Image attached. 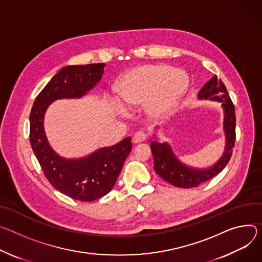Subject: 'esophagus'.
<instances>
[{
	"instance_id": "obj_1",
	"label": "esophagus",
	"mask_w": 262,
	"mask_h": 262,
	"mask_svg": "<svg viewBox=\"0 0 262 262\" xmlns=\"http://www.w3.org/2000/svg\"><path fill=\"white\" fill-rule=\"evenodd\" d=\"M146 138H147L146 134H144L142 131H138L134 134V136L132 138V141H133V143H139V142H142V141L146 140Z\"/></svg>"
}]
</instances>
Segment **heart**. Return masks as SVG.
<instances>
[{"label":"heart","instance_id":"1","mask_svg":"<svg viewBox=\"0 0 262 262\" xmlns=\"http://www.w3.org/2000/svg\"><path fill=\"white\" fill-rule=\"evenodd\" d=\"M188 76L180 69L147 64L125 74L118 84V96L128 108L144 103V111L154 120L166 116L177 106L188 87Z\"/></svg>","mask_w":262,"mask_h":262}]
</instances>
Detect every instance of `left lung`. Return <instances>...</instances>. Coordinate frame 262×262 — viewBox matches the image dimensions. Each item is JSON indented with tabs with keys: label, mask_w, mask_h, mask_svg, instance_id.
Returning a JSON list of instances; mask_svg holds the SVG:
<instances>
[{
	"label": "left lung",
	"mask_w": 262,
	"mask_h": 262,
	"mask_svg": "<svg viewBox=\"0 0 262 262\" xmlns=\"http://www.w3.org/2000/svg\"><path fill=\"white\" fill-rule=\"evenodd\" d=\"M199 100H210L220 102L222 105L224 120L223 130L225 135V149L221 158L208 167H193L183 163L173 152L167 141H160L157 135L160 127L154 128L151 150L154 157V169L158 175L169 184L192 188L216 176L229 162L232 149L235 142V108L232 103L224 83L213 76L198 93Z\"/></svg>",
	"instance_id": "obj_1"
}]
</instances>
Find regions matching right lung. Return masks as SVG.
I'll list each match as a JSON object with an SVG mask.
<instances>
[{
	"label": "right lung",
	"mask_w": 262,
	"mask_h": 262,
	"mask_svg": "<svg viewBox=\"0 0 262 262\" xmlns=\"http://www.w3.org/2000/svg\"><path fill=\"white\" fill-rule=\"evenodd\" d=\"M104 68L105 63L62 68L39 93L30 113L31 147L45 176L55 189L78 201H95L112 189L132 150L131 138L83 157L67 158L51 147L45 131V115L53 102L81 99L94 90Z\"/></svg>",
	"instance_id": "1"
}]
</instances>
